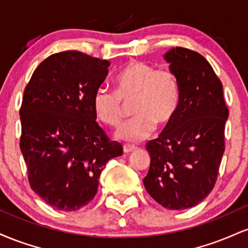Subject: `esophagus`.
Here are the masks:
<instances>
[{"label":"esophagus","instance_id":"esophagus-1","mask_svg":"<svg viewBox=\"0 0 248 248\" xmlns=\"http://www.w3.org/2000/svg\"><path fill=\"white\" fill-rule=\"evenodd\" d=\"M135 149H136V147L132 146V144H124V154L132 153L133 150H135Z\"/></svg>","mask_w":248,"mask_h":248}]
</instances>
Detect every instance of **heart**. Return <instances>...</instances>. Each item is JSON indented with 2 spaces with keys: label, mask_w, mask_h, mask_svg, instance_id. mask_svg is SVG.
Returning a JSON list of instances; mask_svg holds the SVG:
<instances>
[{
  "label": "heart",
  "mask_w": 248,
  "mask_h": 248,
  "mask_svg": "<svg viewBox=\"0 0 248 248\" xmlns=\"http://www.w3.org/2000/svg\"><path fill=\"white\" fill-rule=\"evenodd\" d=\"M115 91L100 87L93 96V110L99 121L118 127L132 104L134 118L116 130L115 138L139 142L148 138L155 126L167 127L175 118L181 101L177 77L170 69H156L140 61H130L114 78Z\"/></svg>",
  "instance_id": "b5f03b06"
}]
</instances>
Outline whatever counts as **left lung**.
Here are the masks:
<instances>
[{
	"instance_id": "8db88e82",
	"label": "left lung",
	"mask_w": 248,
	"mask_h": 248,
	"mask_svg": "<svg viewBox=\"0 0 248 248\" xmlns=\"http://www.w3.org/2000/svg\"><path fill=\"white\" fill-rule=\"evenodd\" d=\"M164 59L178 79L181 101L173 120L147 143L150 168L143 184L163 207L186 210L202 203L215 186L229 109L223 84L203 56L175 47Z\"/></svg>"
}]
</instances>
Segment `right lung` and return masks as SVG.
Here are the masks:
<instances>
[{"label": "right lung", "instance_id": "obj_1", "mask_svg": "<svg viewBox=\"0 0 248 248\" xmlns=\"http://www.w3.org/2000/svg\"><path fill=\"white\" fill-rule=\"evenodd\" d=\"M108 61L79 51L47 57L24 90L19 147L31 189L62 211L86 206L101 171L124 153L96 122L93 96L108 75Z\"/></svg>", "mask_w": 248, "mask_h": 248}]
</instances>
